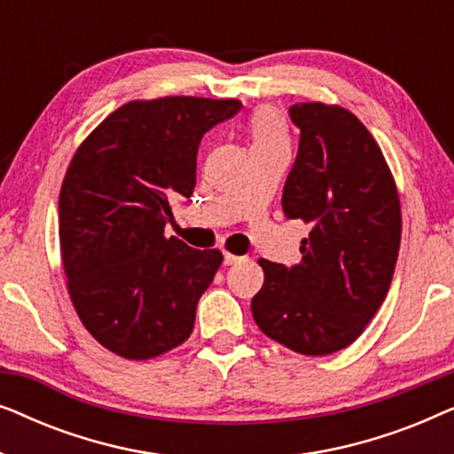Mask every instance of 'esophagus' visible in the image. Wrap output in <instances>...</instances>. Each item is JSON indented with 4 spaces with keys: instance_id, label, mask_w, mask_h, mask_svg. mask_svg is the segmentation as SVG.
<instances>
[{
    "instance_id": "esophagus-1",
    "label": "esophagus",
    "mask_w": 454,
    "mask_h": 454,
    "mask_svg": "<svg viewBox=\"0 0 454 454\" xmlns=\"http://www.w3.org/2000/svg\"><path fill=\"white\" fill-rule=\"evenodd\" d=\"M241 260V256H235V254H229V252H225L223 254V264L225 266H231V264H238Z\"/></svg>"
}]
</instances>
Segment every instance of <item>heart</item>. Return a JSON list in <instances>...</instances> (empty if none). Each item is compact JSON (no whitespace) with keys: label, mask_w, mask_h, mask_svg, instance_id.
Instances as JSON below:
<instances>
[{"label":"heart","mask_w":454,"mask_h":454,"mask_svg":"<svg viewBox=\"0 0 454 454\" xmlns=\"http://www.w3.org/2000/svg\"><path fill=\"white\" fill-rule=\"evenodd\" d=\"M252 146L289 148V129L283 115L275 109H260L250 121Z\"/></svg>","instance_id":"b5f03b06"}]
</instances>
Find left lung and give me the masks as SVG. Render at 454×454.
<instances>
[{"label":"left lung","mask_w":454,"mask_h":454,"mask_svg":"<svg viewBox=\"0 0 454 454\" xmlns=\"http://www.w3.org/2000/svg\"><path fill=\"white\" fill-rule=\"evenodd\" d=\"M295 163L283 188L289 219L309 225L300 264L260 258L252 314L266 337L301 356L349 347L388 294L401 244V204L376 140L343 107L297 103Z\"/></svg>","instance_id":"obj_1"}]
</instances>
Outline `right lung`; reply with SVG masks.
<instances>
[{
    "instance_id": "obj_1",
    "label": "right lung",
    "mask_w": 454,
    "mask_h": 454,
    "mask_svg": "<svg viewBox=\"0 0 454 454\" xmlns=\"http://www.w3.org/2000/svg\"><path fill=\"white\" fill-rule=\"evenodd\" d=\"M239 109L233 98L132 101L67 167L59 194L67 289L86 331L117 356L151 359L192 334L223 254L165 238L169 198L192 196L202 136Z\"/></svg>"
}]
</instances>
